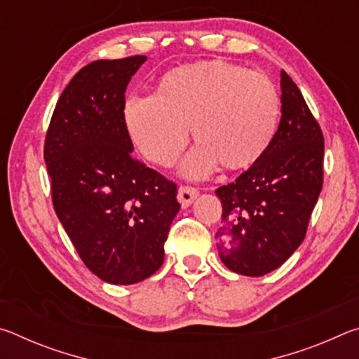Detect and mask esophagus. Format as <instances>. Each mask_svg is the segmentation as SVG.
Instances as JSON below:
<instances>
[{
	"label": "esophagus",
	"mask_w": 359,
	"mask_h": 359,
	"mask_svg": "<svg viewBox=\"0 0 359 359\" xmlns=\"http://www.w3.org/2000/svg\"><path fill=\"white\" fill-rule=\"evenodd\" d=\"M198 194H199V191H198L196 188H194V187L182 185V187L179 188L177 199H179V203H180L182 208L187 209L188 205H190V204L194 201V199L198 198Z\"/></svg>",
	"instance_id": "1"
}]
</instances>
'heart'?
<instances>
[{
	"mask_svg": "<svg viewBox=\"0 0 359 359\" xmlns=\"http://www.w3.org/2000/svg\"><path fill=\"white\" fill-rule=\"evenodd\" d=\"M278 120L274 82L223 60L177 66L158 79L154 95L130 96L123 106L131 142L154 165H174L191 130L199 145L184 165L191 177L208 175L217 165L226 171L250 168L271 145Z\"/></svg>",
	"mask_w": 359,
	"mask_h": 359,
	"instance_id": "obj_1",
	"label": "heart"
}]
</instances>
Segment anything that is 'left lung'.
<instances>
[{
    "instance_id": "1",
    "label": "left lung",
    "mask_w": 359,
    "mask_h": 359,
    "mask_svg": "<svg viewBox=\"0 0 359 359\" xmlns=\"http://www.w3.org/2000/svg\"><path fill=\"white\" fill-rule=\"evenodd\" d=\"M280 76L282 118L271 145L215 191L223 205L218 255L247 277L277 269L301 245L323 187V133L293 79Z\"/></svg>"
}]
</instances>
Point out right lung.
<instances>
[{"label":"right lung","instance_id":"right-lung-1","mask_svg":"<svg viewBox=\"0 0 359 359\" xmlns=\"http://www.w3.org/2000/svg\"><path fill=\"white\" fill-rule=\"evenodd\" d=\"M145 60L83 66L58 98L44 144L57 217L83 264L114 285L160 269L180 209L177 185L133 156L123 123L126 87Z\"/></svg>","mask_w":359,"mask_h":359}]
</instances>
